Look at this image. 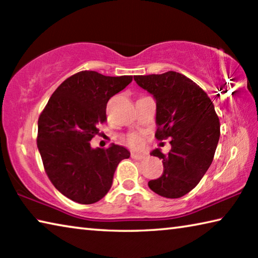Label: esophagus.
<instances>
[{"instance_id": "34e87169", "label": "esophagus", "mask_w": 258, "mask_h": 258, "mask_svg": "<svg viewBox=\"0 0 258 258\" xmlns=\"http://www.w3.org/2000/svg\"><path fill=\"white\" fill-rule=\"evenodd\" d=\"M131 157H132L133 159L141 160L143 158H146V155L145 154H135V152H132V154H131Z\"/></svg>"}]
</instances>
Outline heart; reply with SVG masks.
Wrapping results in <instances>:
<instances>
[{"mask_svg":"<svg viewBox=\"0 0 258 258\" xmlns=\"http://www.w3.org/2000/svg\"><path fill=\"white\" fill-rule=\"evenodd\" d=\"M126 142H127V145L132 148H141L143 145L142 138L137 134L128 135L127 139H126Z\"/></svg>","mask_w":258,"mask_h":258,"instance_id":"1","label":"heart"}]
</instances>
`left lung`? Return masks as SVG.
<instances>
[{"instance_id": "obj_1", "label": "left lung", "mask_w": 258, "mask_h": 258, "mask_svg": "<svg viewBox=\"0 0 258 258\" xmlns=\"http://www.w3.org/2000/svg\"><path fill=\"white\" fill-rule=\"evenodd\" d=\"M134 81L156 100V139L171 138L167 155L151 151L163 159L164 172L148 185L161 197H183L200 182L215 155L220 140L215 108L202 87L180 73L139 75Z\"/></svg>"}]
</instances>
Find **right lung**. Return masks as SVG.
<instances>
[{
	"label": "right lung",
	"instance_id": "1",
	"mask_svg": "<svg viewBox=\"0 0 258 258\" xmlns=\"http://www.w3.org/2000/svg\"><path fill=\"white\" fill-rule=\"evenodd\" d=\"M132 76H104L83 71L68 77L51 95L38 118L37 148L52 184L73 202L90 205L108 194L124 147L93 149L90 141L107 120L109 99L124 90Z\"/></svg>",
	"mask_w": 258,
	"mask_h": 258
}]
</instances>
